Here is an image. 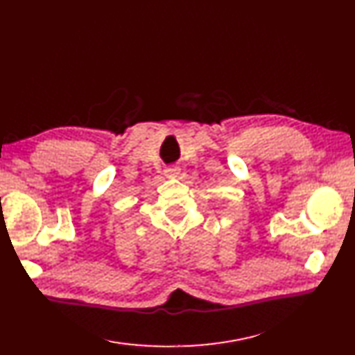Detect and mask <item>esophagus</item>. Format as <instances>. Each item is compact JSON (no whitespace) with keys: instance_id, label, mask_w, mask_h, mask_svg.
I'll return each mask as SVG.
<instances>
[{"instance_id":"1","label":"esophagus","mask_w":355,"mask_h":355,"mask_svg":"<svg viewBox=\"0 0 355 355\" xmlns=\"http://www.w3.org/2000/svg\"><path fill=\"white\" fill-rule=\"evenodd\" d=\"M180 174V168L178 166H169L165 169V175L168 178H172V177H178Z\"/></svg>"}]
</instances>
